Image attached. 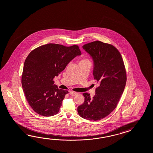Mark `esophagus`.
Here are the masks:
<instances>
[{
    "mask_svg": "<svg viewBox=\"0 0 153 153\" xmlns=\"http://www.w3.org/2000/svg\"><path fill=\"white\" fill-rule=\"evenodd\" d=\"M69 93H70V94L72 96H75L77 95V94H78L77 92H74V91H70V92H69Z\"/></svg>",
    "mask_w": 153,
    "mask_h": 153,
    "instance_id": "obj_1",
    "label": "esophagus"
}]
</instances>
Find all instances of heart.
I'll return each instance as SVG.
<instances>
[{"label": "heart", "instance_id": "b5f03b06", "mask_svg": "<svg viewBox=\"0 0 153 153\" xmlns=\"http://www.w3.org/2000/svg\"><path fill=\"white\" fill-rule=\"evenodd\" d=\"M79 63H90V61L87 58H82V59L79 61Z\"/></svg>", "mask_w": 153, "mask_h": 153}]
</instances>
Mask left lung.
<instances>
[{
  "instance_id": "obj_1",
  "label": "left lung",
  "mask_w": 153,
  "mask_h": 153,
  "mask_svg": "<svg viewBox=\"0 0 153 153\" xmlns=\"http://www.w3.org/2000/svg\"><path fill=\"white\" fill-rule=\"evenodd\" d=\"M82 47L93 58V76L99 85L93 98L83 93L85 102L77 111L83 118L96 121L116 109L126 86L127 73L121 54L113 45L97 40Z\"/></svg>"
}]
</instances>
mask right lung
Here are the masks:
<instances>
[{"mask_svg":"<svg viewBox=\"0 0 153 153\" xmlns=\"http://www.w3.org/2000/svg\"><path fill=\"white\" fill-rule=\"evenodd\" d=\"M81 52L78 45L48 44L34 49L25 61L22 85L26 100L39 115L50 117L60 111L68 91L54 85L53 78Z\"/></svg>","mask_w":153,"mask_h":153,"instance_id":"obj_1","label":"right lung"}]
</instances>
